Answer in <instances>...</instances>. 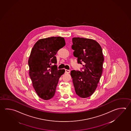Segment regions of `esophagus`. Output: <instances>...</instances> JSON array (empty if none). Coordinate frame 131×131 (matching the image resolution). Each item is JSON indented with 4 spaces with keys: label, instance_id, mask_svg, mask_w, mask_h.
Masks as SVG:
<instances>
[{
    "label": "esophagus",
    "instance_id": "34e87169",
    "mask_svg": "<svg viewBox=\"0 0 131 131\" xmlns=\"http://www.w3.org/2000/svg\"><path fill=\"white\" fill-rule=\"evenodd\" d=\"M65 72H66L67 73H69L70 72V71L69 70H67V69H66V70H65Z\"/></svg>",
    "mask_w": 131,
    "mask_h": 131
}]
</instances>
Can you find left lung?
<instances>
[{
  "label": "left lung",
  "instance_id": "left-lung-1",
  "mask_svg": "<svg viewBox=\"0 0 131 131\" xmlns=\"http://www.w3.org/2000/svg\"><path fill=\"white\" fill-rule=\"evenodd\" d=\"M72 49L78 63L83 64L80 71L72 70V78L77 95L82 98L93 94L102 76L104 57L100 44L90 39L72 38Z\"/></svg>",
  "mask_w": 131,
  "mask_h": 131
}]
</instances>
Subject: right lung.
<instances>
[{
    "mask_svg": "<svg viewBox=\"0 0 131 131\" xmlns=\"http://www.w3.org/2000/svg\"><path fill=\"white\" fill-rule=\"evenodd\" d=\"M66 45L64 38L51 37L38 40L31 50L28 61L34 88L40 97L49 100L54 95L64 69L58 70L55 55Z\"/></svg>",
    "mask_w": 131,
    "mask_h": 131,
    "instance_id": "right-lung-1",
    "label": "right lung"
}]
</instances>
